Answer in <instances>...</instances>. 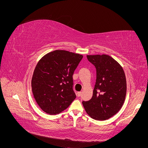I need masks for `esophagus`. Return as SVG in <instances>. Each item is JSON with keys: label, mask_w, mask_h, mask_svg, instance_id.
I'll list each match as a JSON object with an SVG mask.
<instances>
[{"label": "esophagus", "mask_w": 148, "mask_h": 148, "mask_svg": "<svg viewBox=\"0 0 148 148\" xmlns=\"http://www.w3.org/2000/svg\"><path fill=\"white\" fill-rule=\"evenodd\" d=\"M77 95V96H78V97L81 96V95H82V92H78Z\"/></svg>", "instance_id": "34e87169"}]
</instances>
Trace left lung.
Listing matches in <instances>:
<instances>
[{
    "mask_svg": "<svg viewBox=\"0 0 148 148\" xmlns=\"http://www.w3.org/2000/svg\"><path fill=\"white\" fill-rule=\"evenodd\" d=\"M96 70V79L90 100L83 101L86 113L93 119L105 120L122 107L127 92V82L122 67L109 56H87Z\"/></svg>",
    "mask_w": 148,
    "mask_h": 148,
    "instance_id": "obj_1",
    "label": "left lung"
}]
</instances>
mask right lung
Listing matches in <instances>:
<instances>
[{"instance_id":"add662e5","label":"right lung","mask_w":148,"mask_h":148,"mask_svg":"<svg viewBox=\"0 0 148 148\" xmlns=\"http://www.w3.org/2000/svg\"><path fill=\"white\" fill-rule=\"evenodd\" d=\"M82 58L78 53L56 50L38 62L31 88L36 101L47 114H59L75 99L72 77Z\"/></svg>"}]
</instances>
